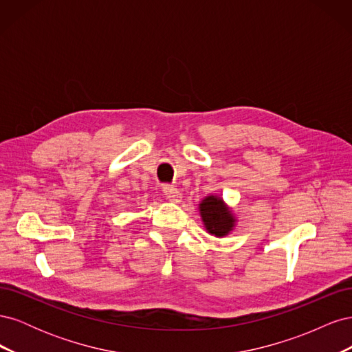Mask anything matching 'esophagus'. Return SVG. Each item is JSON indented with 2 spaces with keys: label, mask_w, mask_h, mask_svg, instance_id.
I'll return each instance as SVG.
<instances>
[{
  "label": "esophagus",
  "mask_w": 352,
  "mask_h": 352,
  "mask_svg": "<svg viewBox=\"0 0 352 352\" xmlns=\"http://www.w3.org/2000/svg\"><path fill=\"white\" fill-rule=\"evenodd\" d=\"M163 192L166 198L172 202H180V199H182V194H180L179 189L175 186H170V185L163 186Z\"/></svg>",
  "instance_id": "esophagus-1"
}]
</instances>
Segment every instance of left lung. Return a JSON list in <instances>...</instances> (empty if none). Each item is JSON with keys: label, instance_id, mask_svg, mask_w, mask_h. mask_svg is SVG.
<instances>
[{"label": "left lung", "instance_id": "8db88e82", "mask_svg": "<svg viewBox=\"0 0 352 352\" xmlns=\"http://www.w3.org/2000/svg\"><path fill=\"white\" fill-rule=\"evenodd\" d=\"M199 212L206 229L214 236H225L235 226V217L220 197L210 195L202 199Z\"/></svg>", "mask_w": 352, "mask_h": 352}]
</instances>
